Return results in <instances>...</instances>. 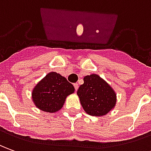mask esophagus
<instances>
[{
	"instance_id": "34e87169",
	"label": "esophagus",
	"mask_w": 151,
	"mask_h": 151,
	"mask_svg": "<svg viewBox=\"0 0 151 151\" xmlns=\"http://www.w3.org/2000/svg\"><path fill=\"white\" fill-rule=\"evenodd\" d=\"M74 87H75V89H76V91L78 89V88H79V85H78L77 83H75V84H74Z\"/></svg>"
}]
</instances>
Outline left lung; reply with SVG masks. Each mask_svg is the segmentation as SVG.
<instances>
[{"label":"left lung","mask_w":151,"mask_h":151,"mask_svg":"<svg viewBox=\"0 0 151 151\" xmlns=\"http://www.w3.org/2000/svg\"><path fill=\"white\" fill-rule=\"evenodd\" d=\"M77 94L82 107L91 116H104L116 104V93L111 86L96 74L86 76Z\"/></svg>","instance_id":"obj_1"}]
</instances>
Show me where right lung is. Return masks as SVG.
<instances>
[{"label": "right lung", "mask_w": 151, "mask_h": 151, "mask_svg": "<svg viewBox=\"0 0 151 151\" xmlns=\"http://www.w3.org/2000/svg\"><path fill=\"white\" fill-rule=\"evenodd\" d=\"M74 91L73 85L65 77L57 72H50L34 87L32 98L38 109L55 113L62 109L65 98Z\"/></svg>", "instance_id": "1"}]
</instances>
